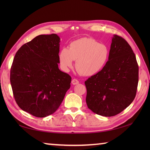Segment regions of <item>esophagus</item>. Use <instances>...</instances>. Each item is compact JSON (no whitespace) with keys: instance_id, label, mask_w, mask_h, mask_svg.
Wrapping results in <instances>:
<instances>
[{"instance_id":"1","label":"esophagus","mask_w":150,"mask_h":150,"mask_svg":"<svg viewBox=\"0 0 150 150\" xmlns=\"http://www.w3.org/2000/svg\"><path fill=\"white\" fill-rule=\"evenodd\" d=\"M71 83H72L73 85L78 84H79V81L77 80V79H73V80L71 81Z\"/></svg>"}]
</instances>
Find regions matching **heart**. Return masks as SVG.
<instances>
[{"label":"heart","mask_w":150,"mask_h":150,"mask_svg":"<svg viewBox=\"0 0 150 150\" xmlns=\"http://www.w3.org/2000/svg\"><path fill=\"white\" fill-rule=\"evenodd\" d=\"M109 49L106 44L98 43L91 38H81L73 41L69 50L63 48L59 53V62L64 70L71 68L73 60L76 70L83 76H91L99 72L106 65Z\"/></svg>","instance_id":"obj_1"}]
</instances>
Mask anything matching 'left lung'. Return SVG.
<instances>
[{
    "label": "left lung",
    "instance_id": "8db88e82",
    "mask_svg": "<svg viewBox=\"0 0 150 150\" xmlns=\"http://www.w3.org/2000/svg\"><path fill=\"white\" fill-rule=\"evenodd\" d=\"M138 82L135 53L125 39L115 35L106 65L84 82L87 106L99 115H116L134 100Z\"/></svg>",
    "mask_w": 150,
    "mask_h": 150
}]
</instances>
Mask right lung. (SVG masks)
I'll list each match as a JSON object with an SVG mask.
<instances>
[{"instance_id": "obj_1", "label": "right lung", "mask_w": 150, "mask_h": 150, "mask_svg": "<svg viewBox=\"0 0 150 150\" xmlns=\"http://www.w3.org/2000/svg\"><path fill=\"white\" fill-rule=\"evenodd\" d=\"M60 38L40 35L15 54L10 82L16 103L37 117L55 112L70 88L71 77L59 69Z\"/></svg>"}]
</instances>
